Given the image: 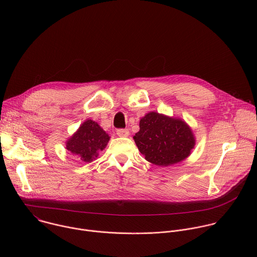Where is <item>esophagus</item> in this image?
<instances>
[{
  "label": "esophagus",
  "mask_w": 257,
  "mask_h": 257,
  "mask_svg": "<svg viewBox=\"0 0 257 257\" xmlns=\"http://www.w3.org/2000/svg\"><path fill=\"white\" fill-rule=\"evenodd\" d=\"M117 135L120 137H127L129 135V131L127 129H118Z\"/></svg>",
  "instance_id": "esophagus-1"
}]
</instances>
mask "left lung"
<instances>
[{
    "instance_id": "left-lung-1",
    "label": "left lung",
    "mask_w": 257,
    "mask_h": 257,
    "mask_svg": "<svg viewBox=\"0 0 257 257\" xmlns=\"http://www.w3.org/2000/svg\"><path fill=\"white\" fill-rule=\"evenodd\" d=\"M133 139L145 160L168 167L186 160L196 140L191 127L180 118L150 112L140 119Z\"/></svg>"
}]
</instances>
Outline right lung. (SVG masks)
<instances>
[{
	"instance_id": "right-lung-1",
	"label": "right lung",
	"mask_w": 257,
	"mask_h": 257,
	"mask_svg": "<svg viewBox=\"0 0 257 257\" xmlns=\"http://www.w3.org/2000/svg\"><path fill=\"white\" fill-rule=\"evenodd\" d=\"M109 140L108 134L98 123L87 119L76 132L66 141V150L77 156L81 162L90 163L94 161L99 152H102Z\"/></svg>"
}]
</instances>
